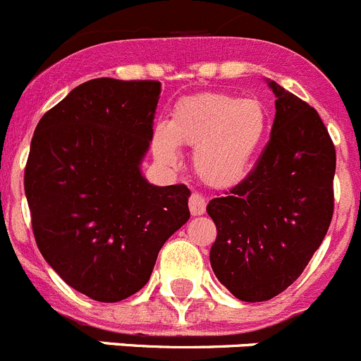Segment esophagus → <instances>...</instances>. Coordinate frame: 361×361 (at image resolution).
Instances as JSON below:
<instances>
[{
	"label": "esophagus",
	"instance_id": "1",
	"mask_svg": "<svg viewBox=\"0 0 361 361\" xmlns=\"http://www.w3.org/2000/svg\"><path fill=\"white\" fill-rule=\"evenodd\" d=\"M188 209H190L192 216H201V214H204V209H207V201H204V197L200 192H192L190 197H188Z\"/></svg>",
	"mask_w": 361,
	"mask_h": 361
}]
</instances>
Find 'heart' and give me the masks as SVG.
Listing matches in <instances>:
<instances>
[{
  "label": "heart",
  "mask_w": 361,
  "mask_h": 361,
  "mask_svg": "<svg viewBox=\"0 0 361 361\" xmlns=\"http://www.w3.org/2000/svg\"><path fill=\"white\" fill-rule=\"evenodd\" d=\"M269 115L257 99L200 93L174 104L167 126L152 135V151L165 165L180 161L178 145L192 147L197 176L216 188L241 183L257 161Z\"/></svg>",
  "instance_id": "b5f03b06"
}]
</instances>
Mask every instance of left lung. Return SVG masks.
Returning a JSON list of instances; mask_svg holds the SVG:
<instances>
[{"label":"left lung","instance_id":"left-lung-1","mask_svg":"<svg viewBox=\"0 0 361 361\" xmlns=\"http://www.w3.org/2000/svg\"><path fill=\"white\" fill-rule=\"evenodd\" d=\"M275 93L271 135L252 173L207 212L217 237L214 274L245 302L277 297L322 245L333 219L336 152L317 109L269 80Z\"/></svg>","mask_w":361,"mask_h":361}]
</instances>
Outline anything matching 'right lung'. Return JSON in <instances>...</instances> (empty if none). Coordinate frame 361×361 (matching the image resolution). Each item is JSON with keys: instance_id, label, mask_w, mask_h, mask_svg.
Instances as JSON below:
<instances>
[{"instance_id": "obj_1", "label": "right lung", "mask_w": 361, "mask_h": 361, "mask_svg": "<svg viewBox=\"0 0 361 361\" xmlns=\"http://www.w3.org/2000/svg\"><path fill=\"white\" fill-rule=\"evenodd\" d=\"M158 80L80 84L39 120L25 194L39 252L86 297L118 302L147 284L158 252L190 217V190L147 183Z\"/></svg>"}]
</instances>
